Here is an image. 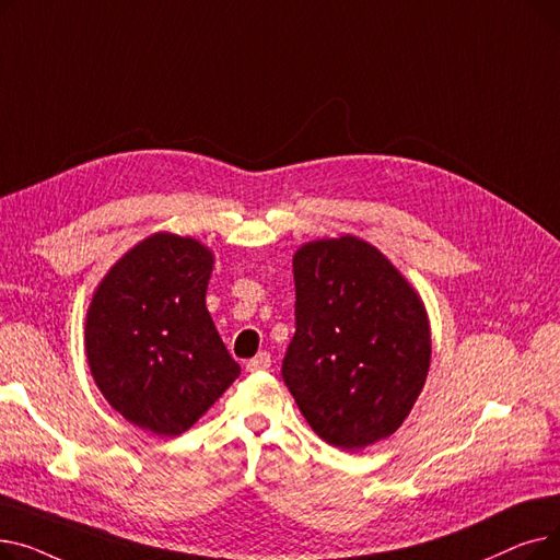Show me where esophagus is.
Instances as JSON below:
<instances>
[{
	"mask_svg": "<svg viewBox=\"0 0 560 560\" xmlns=\"http://www.w3.org/2000/svg\"><path fill=\"white\" fill-rule=\"evenodd\" d=\"M272 365V357L268 354V351H260V354H256L254 359H249L247 361V372H262V370H268Z\"/></svg>",
	"mask_w": 560,
	"mask_h": 560,
	"instance_id": "esophagus-1",
	"label": "esophagus"
}]
</instances>
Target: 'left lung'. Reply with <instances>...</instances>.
Wrapping results in <instances>:
<instances>
[{"instance_id":"left-lung-1","label":"left lung","mask_w":560,"mask_h":560,"mask_svg":"<svg viewBox=\"0 0 560 560\" xmlns=\"http://www.w3.org/2000/svg\"><path fill=\"white\" fill-rule=\"evenodd\" d=\"M295 336L281 376L311 429L357 452L393 435L427 381L424 304L395 265L357 235L302 245Z\"/></svg>"}]
</instances>
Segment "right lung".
Here are the masks:
<instances>
[{"instance_id":"obj_1","label":"right lung","mask_w":560,"mask_h":560,"mask_svg":"<svg viewBox=\"0 0 560 560\" xmlns=\"http://www.w3.org/2000/svg\"><path fill=\"white\" fill-rule=\"evenodd\" d=\"M213 252L154 233L117 260L85 315V357L106 401L127 422L179 435L241 374L209 308Z\"/></svg>"}]
</instances>
